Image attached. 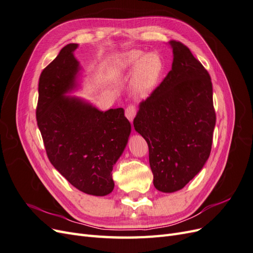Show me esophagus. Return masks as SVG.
Listing matches in <instances>:
<instances>
[{"instance_id":"esophagus-1","label":"esophagus","mask_w":253,"mask_h":253,"mask_svg":"<svg viewBox=\"0 0 253 253\" xmlns=\"http://www.w3.org/2000/svg\"><path fill=\"white\" fill-rule=\"evenodd\" d=\"M135 115H136V108H135V106L132 105V104L128 105L127 108L126 109V117L129 120V122L133 121Z\"/></svg>"}]
</instances>
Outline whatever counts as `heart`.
Listing matches in <instances>:
<instances>
[{
  "label": "heart",
  "instance_id": "b5f03b06",
  "mask_svg": "<svg viewBox=\"0 0 253 253\" xmlns=\"http://www.w3.org/2000/svg\"><path fill=\"white\" fill-rule=\"evenodd\" d=\"M135 68L133 89L138 96L149 95L154 89L164 72V61L157 52L144 53L138 49L122 53L110 63L109 72L118 76Z\"/></svg>",
  "mask_w": 253,
  "mask_h": 253
}]
</instances>
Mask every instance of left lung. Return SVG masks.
I'll return each instance as SVG.
<instances>
[{
	"label": "left lung",
	"mask_w": 253,
	"mask_h": 253,
	"mask_svg": "<svg viewBox=\"0 0 253 253\" xmlns=\"http://www.w3.org/2000/svg\"><path fill=\"white\" fill-rule=\"evenodd\" d=\"M169 44L172 70L139 104L133 122L149 145L154 187L164 193L182 189L202 171L216 120L208 72L186 45Z\"/></svg>",
	"instance_id": "8db88e82"
}]
</instances>
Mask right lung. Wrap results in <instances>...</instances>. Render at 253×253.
<instances>
[{"mask_svg":"<svg viewBox=\"0 0 253 253\" xmlns=\"http://www.w3.org/2000/svg\"><path fill=\"white\" fill-rule=\"evenodd\" d=\"M78 44H67L39 79L37 122L51 165L81 192L95 196L114 189L112 171L124 153L131 124L124 109L100 111L70 96L80 87Z\"/></svg>","mask_w":253,"mask_h":253,"instance_id":"1","label":"right lung"}]
</instances>
